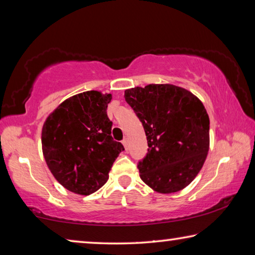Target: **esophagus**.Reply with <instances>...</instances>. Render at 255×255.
Segmentation results:
<instances>
[{"mask_svg":"<svg viewBox=\"0 0 255 255\" xmlns=\"http://www.w3.org/2000/svg\"><path fill=\"white\" fill-rule=\"evenodd\" d=\"M128 143H129L128 138H124V139H123V144H124L125 148H126V149H128Z\"/></svg>","mask_w":255,"mask_h":255,"instance_id":"esophagus-1","label":"esophagus"}]
</instances>
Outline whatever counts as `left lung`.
<instances>
[{
    "label": "left lung",
    "mask_w": 255,
    "mask_h": 255,
    "mask_svg": "<svg viewBox=\"0 0 255 255\" xmlns=\"http://www.w3.org/2000/svg\"><path fill=\"white\" fill-rule=\"evenodd\" d=\"M125 100L147 138L139 176L159 193L184 189L199 173L209 149V117L195 94L172 84L128 89Z\"/></svg>",
    "instance_id": "8db88e82"
}]
</instances>
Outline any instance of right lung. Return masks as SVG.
Instances as JSON below:
<instances>
[{"instance_id": "1", "label": "right lung", "mask_w": 255, "mask_h": 255, "mask_svg": "<svg viewBox=\"0 0 255 255\" xmlns=\"http://www.w3.org/2000/svg\"><path fill=\"white\" fill-rule=\"evenodd\" d=\"M109 93L86 91L66 99L47 117L41 145L55 179L76 195L89 196L109 179L116 158L125 149L111 137L107 108Z\"/></svg>"}]
</instances>
